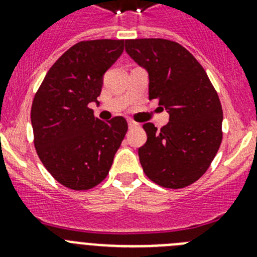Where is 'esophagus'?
I'll list each match as a JSON object with an SVG mask.
<instances>
[{
    "label": "esophagus",
    "mask_w": 257,
    "mask_h": 257,
    "mask_svg": "<svg viewBox=\"0 0 257 257\" xmlns=\"http://www.w3.org/2000/svg\"><path fill=\"white\" fill-rule=\"evenodd\" d=\"M128 127H130V128H135V127H139V123H136L135 121H128Z\"/></svg>",
    "instance_id": "esophagus-1"
}]
</instances>
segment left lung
Returning <instances> with one entry per match:
<instances>
[{"instance_id": "8db88e82", "label": "left lung", "mask_w": 257, "mask_h": 257, "mask_svg": "<svg viewBox=\"0 0 257 257\" xmlns=\"http://www.w3.org/2000/svg\"><path fill=\"white\" fill-rule=\"evenodd\" d=\"M126 52L148 72L149 100L170 114L160 131L144 123L139 148L145 175L163 188L179 189L207 171L222 140V108L207 73L178 42L163 38L124 41Z\"/></svg>"}]
</instances>
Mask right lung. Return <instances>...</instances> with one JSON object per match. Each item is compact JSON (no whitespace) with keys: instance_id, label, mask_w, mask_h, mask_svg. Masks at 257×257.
Wrapping results in <instances>:
<instances>
[{"instance_id":"right-lung-1","label":"right lung","mask_w":257,"mask_h":257,"mask_svg":"<svg viewBox=\"0 0 257 257\" xmlns=\"http://www.w3.org/2000/svg\"><path fill=\"white\" fill-rule=\"evenodd\" d=\"M123 52V40L82 41L54 63L36 92L31 121L41 162L56 181L87 190L106 178L127 133L123 117L104 122L97 101L103 76Z\"/></svg>"}]
</instances>
